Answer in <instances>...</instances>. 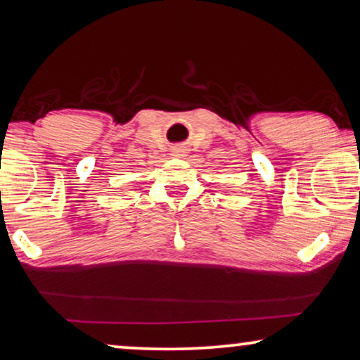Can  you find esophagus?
Listing matches in <instances>:
<instances>
[{
  "mask_svg": "<svg viewBox=\"0 0 360 360\" xmlns=\"http://www.w3.org/2000/svg\"><path fill=\"white\" fill-rule=\"evenodd\" d=\"M174 155H175V158H185L186 153H185L184 148H175L174 149Z\"/></svg>",
  "mask_w": 360,
  "mask_h": 360,
  "instance_id": "obj_1",
  "label": "esophagus"
}]
</instances>
